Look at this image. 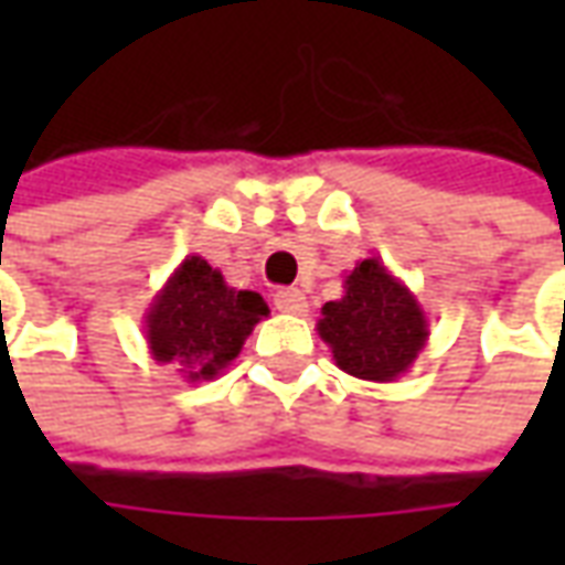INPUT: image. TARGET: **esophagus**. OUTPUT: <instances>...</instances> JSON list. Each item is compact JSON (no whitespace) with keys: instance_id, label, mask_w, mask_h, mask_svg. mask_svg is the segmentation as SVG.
<instances>
[{"instance_id":"1","label":"esophagus","mask_w":565,"mask_h":565,"mask_svg":"<svg viewBox=\"0 0 565 565\" xmlns=\"http://www.w3.org/2000/svg\"><path fill=\"white\" fill-rule=\"evenodd\" d=\"M275 308H278V311H284V315H306L308 299L302 290L287 287V290H278V294H275Z\"/></svg>"}]
</instances>
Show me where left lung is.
<instances>
[{
  "label": "left lung",
  "mask_w": 565,
  "mask_h": 565,
  "mask_svg": "<svg viewBox=\"0 0 565 565\" xmlns=\"http://www.w3.org/2000/svg\"><path fill=\"white\" fill-rule=\"evenodd\" d=\"M318 332L335 366L363 381L405 375L429 339V320L417 296L379 257L344 275V296L320 308Z\"/></svg>",
  "instance_id": "1"
}]
</instances>
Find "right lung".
Returning <instances> with one entry per match:
<instances>
[{"label":"right lung","mask_w":565,"mask_h":565,"mask_svg":"<svg viewBox=\"0 0 565 565\" xmlns=\"http://www.w3.org/2000/svg\"><path fill=\"white\" fill-rule=\"evenodd\" d=\"M263 318H269L263 296L235 290L209 259L190 254L145 311V342L157 363L199 384L217 379L242 354Z\"/></svg>","instance_id":"right-lung-1"}]
</instances>
